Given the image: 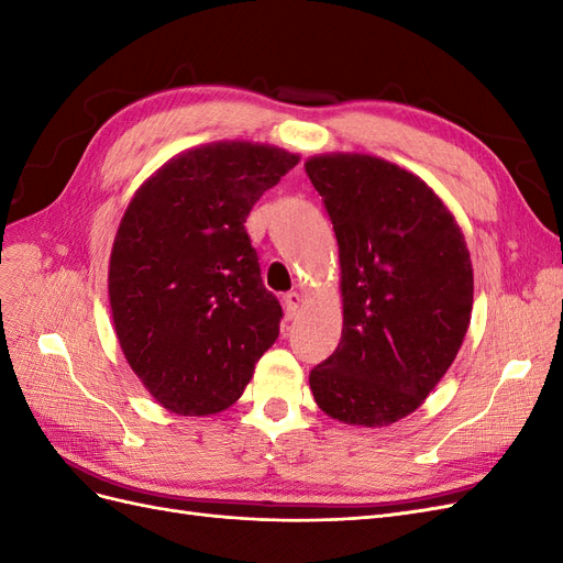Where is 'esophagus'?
<instances>
[{"label": "esophagus", "instance_id": "obj_1", "mask_svg": "<svg viewBox=\"0 0 563 563\" xmlns=\"http://www.w3.org/2000/svg\"><path fill=\"white\" fill-rule=\"evenodd\" d=\"M282 300H284L286 317H288V319H294V317L298 314V310H300V294H296V291H288Z\"/></svg>", "mask_w": 563, "mask_h": 563}]
</instances>
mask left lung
I'll return each instance as SVG.
<instances>
[{
  "label": "left lung",
  "instance_id": "1",
  "mask_svg": "<svg viewBox=\"0 0 563 563\" xmlns=\"http://www.w3.org/2000/svg\"><path fill=\"white\" fill-rule=\"evenodd\" d=\"M340 251L343 335L310 371L323 413L383 428L444 378L472 317V263L455 218L418 176L368 155L305 164Z\"/></svg>",
  "mask_w": 563,
  "mask_h": 563
}]
</instances>
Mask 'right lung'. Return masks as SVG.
<instances>
[{
  "mask_svg": "<svg viewBox=\"0 0 563 563\" xmlns=\"http://www.w3.org/2000/svg\"><path fill=\"white\" fill-rule=\"evenodd\" d=\"M296 164L272 145L213 143L166 162L131 199L110 258L112 319L168 411H225L277 340L284 312L244 223Z\"/></svg>",
  "mask_w": 563,
  "mask_h": 563,
  "instance_id": "right-lung-1",
  "label": "right lung"
}]
</instances>
